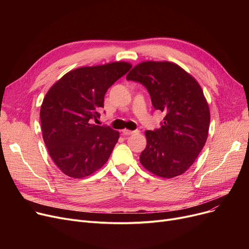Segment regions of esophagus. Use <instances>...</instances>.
Returning <instances> with one entry per match:
<instances>
[{
    "instance_id": "34e87169",
    "label": "esophagus",
    "mask_w": 249,
    "mask_h": 249,
    "mask_svg": "<svg viewBox=\"0 0 249 249\" xmlns=\"http://www.w3.org/2000/svg\"><path fill=\"white\" fill-rule=\"evenodd\" d=\"M135 131H132V130H128V129H124L122 130V134L123 135H131L133 134Z\"/></svg>"
}]
</instances>
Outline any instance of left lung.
<instances>
[{"mask_svg": "<svg viewBox=\"0 0 249 249\" xmlns=\"http://www.w3.org/2000/svg\"><path fill=\"white\" fill-rule=\"evenodd\" d=\"M126 78L144 86L152 106L165 114L160 129L147 130L140 162L155 176L172 178L187 172L203 149L210 110L202 88L178 64L144 61Z\"/></svg>", "mask_w": 249, "mask_h": 249, "instance_id": "obj_1", "label": "left lung"}]
</instances>
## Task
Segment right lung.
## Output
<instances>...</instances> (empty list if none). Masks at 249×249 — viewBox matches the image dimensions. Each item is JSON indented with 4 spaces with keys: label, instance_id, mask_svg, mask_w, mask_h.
<instances>
[{
    "label": "right lung",
    "instance_id": "obj_1",
    "mask_svg": "<svg viewBox=\"0 0 249 249\" xmlns=\"http://www.w3.org/2000/svg\"><path fill=\"white\" fill-rule=\"evenodd\" d=\"M131 67L116 61L78 68L47 91L40 108L42 136L50 158L64 175L88 177L109 160L119 132L94 122L108 89Z\"/></svg>",
    "mask_w": 249,
    "mask_h": 249
}]
</instances>
